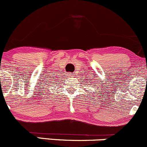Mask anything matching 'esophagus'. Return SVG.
Segmentation results:
<instances>
[{"label": "esophagus", "instance_id": "34e87169", "mask_svg": "<svg viewBox=\"0 0 147 147\" xmlns=\"http://www.w3.org/2000/svg\"><path fill=\"white\" fill-rule=\"evenodd\" d=\"M74 75V74L73 73H69V74H68L69 77H73Z\"/></svg>", "mask_w": 147, "mask_h": 147}]
</instances>
